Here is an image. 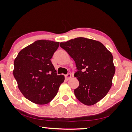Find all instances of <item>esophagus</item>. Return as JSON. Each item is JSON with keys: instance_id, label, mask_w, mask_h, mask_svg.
Returning <instances> with one entry per match:
<instances>
[{"instance_id": "obj_1", "label": "esophagus", "mask_w": 132, "mask_h": 132, "mask_svg": "<svg viewBox=\"0 0 132 132\" xmlns=\"http://www.w3.org/2000/svg\"><path fill=\"white\" fill-rule=\"evenodd\" d=\"M71 77V74H70V73L65 75V79H67V80H68V79H70Z\"/></svg>"}]
</instances>
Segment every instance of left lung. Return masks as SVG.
I'll use <instances>...</instances> for the list:
<instances>
[{
	"instance_id": "left-lung-1",
	"label": "left lung",
	"mask_w": 132,
	"mask_h": 132,
	"mask_svg": "<svg viewBox=\"0 0 132 132\" xmlns=\"http://www.w3.org/2000/svg\"><path fill=\"white\" fill-rule=\"evenodd\" d=\"M61 47L75 61L79 85L76 98L85 105H93L111 89L115 72L112 53L102 43L83 37L60 43Z\"/></svg>"
}]
</instances>
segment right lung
Here are the masks:
<instances>
[{
    "label": "right lung",
    "instance_id": "add662e5",
    "mask_svg": "<svg viewBox=\"0 0 132 132\" xmlns=\"http://www.w3.org/2000/svg\"><path fill=\"white\" fill-rule=\"evenodd\" d=\"M59 45L46 39L36 41L23 48L14 60L13 75L19 89L34 103L51 102L64 81V76L57 75L50 61Z\"/></svg>",
    "mask_w": 132,
    "mask_h": 132
}]
</instances>
